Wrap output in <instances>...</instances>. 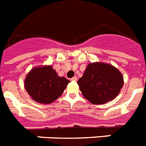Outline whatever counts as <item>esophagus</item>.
Returning a JSON list of instances; mask_svg holds the SVG:
<instances>
[{
    "instance_id": "1",
    "label": "esophagus",
    "mask_w": 146,
    "mask_h": 146,
    "mask_svg": "<svg viewBox=\"0 0 146 146\" xmlns=\"http://www.w3.org/2000/svg\"><path fill=\"white\" fill-rule=\"evenodd\" d=\"M71 80H72V81H77V80H78V78L75 76V77H74V78H72Z\"/></svg>"
}]
</instances>
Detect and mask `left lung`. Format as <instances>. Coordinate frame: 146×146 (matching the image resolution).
Here are the masks:
<instances>
[{"mask_svg":"<svg viewBox=\"0 0 146 146\" xmlns=\"http://www.w3.org/2000/svg\"><path fill=\"white\" fill-rule=\"evenodd\" d=\"M78 84L85 99L93 104L101 105L111 101L119 94L123 78L112 65L97 62L87 65Z\"/></svg>","mask_w":146,"mask_h":146,"instance_id":"8db88e82","label":"left lung"}]
</instances>
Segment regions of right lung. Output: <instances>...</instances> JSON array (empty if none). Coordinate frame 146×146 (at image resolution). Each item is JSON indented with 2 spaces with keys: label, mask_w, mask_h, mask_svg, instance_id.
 <instances>
[{
  "label": "right lung",
  "mask_w": 146,
  "mask_h": 146,
  "mask_svg": "<svg viewBox=\"0 0 146 146\" xmlns=\"http://www.w3.org/2000/svg\"><path fill=\"white\" fill-rule=\"evenodd\" d=\"M69 80L59 77L51 66H36L25 77V88L34 101L50 104L60 97Z\"/></svg>",
  "instance_id": "right-lung-1"
}]
</instances>
